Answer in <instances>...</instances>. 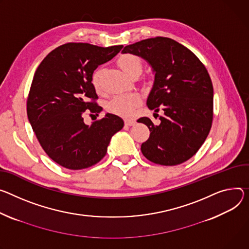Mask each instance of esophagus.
Returning <instances> with one entry per match:
<instances>
[{"mask_svg":"<svg viewBox=\"0 0 249 249\" xmlns=\"http://www.w3.org/2000/svg\"><path fill=\"white\" fill-rule=\"evenodd\" d=\"M124 122H125L126 126H132L135 124V121L133 119H125Z\"/></svg>","mask_w":249,"mask_h":249,"instance_id":"34e87169","label":"esophagus"}]
</instances>
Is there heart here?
I'll use <instances>...</instances> for the list:
<instances>
[{"mask_svg":"<svg viewBox=\"0 0 249 249\" xmlns=\"http://www.w3.org/2000/svg\"><path fill=\"white\" fill-rule=\"evenodd\" d=\"M118 65L129 76L136 77L142 71V60L133 53H124L118 58ZM92 84L96 90L100 89V73L97 71L92 76ZM141 103V96L138 93H127L117 95L107 105L110 112L120 116H131L135 109Z\"/></svg>","mask_w":249,"mask_h":249,"instance_id":"heart-1","label":"heart"}]
</instances>
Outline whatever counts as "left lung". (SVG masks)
I'll return each mask as SVG.
<instances>
[{"label": "left lung", "instance_id": "1", "mask_svg": "<svg viewBox=\"0 0 249 249\" xmlns=\"http://www.w3.org/2000/svg\"><path fill=\"white\" fill-rule=\"evenodd\" d=\"M122 53L141 56L152 66L155 81L147 105L155 112L164 110L158 126L148 117L137 120L150 130L142 154L163 166L188 161L206 141L213 123V87L205 65L183 44L163 36L129 44Z\"/></svg>", "mask_w": 249, "mask_h": 249}]
</instances>
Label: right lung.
Returning a JSON list of instances; mask_svg holds the SVG:
<instances>
[{
	"label": "right lung",
	"instance_id": "add662e5",
	"mask_svg": "<svg viewBox=\"0 0 249 249\" xmlns=\"http://www.w3.org/2000/svg\"><path fill=\"white\" fill-rule=\"evenodd\" d=\"M122 48L64 43L36 69L27 101L28 118L43 151L61 167L81 170L97 164L111 137L123 128V120L110 113L90 126L82 117L86 110L96 115L102 110L92 74Z\"/></svg>",
	"mask_w": 249,
	"mask_h": 249
}]
</instances>
